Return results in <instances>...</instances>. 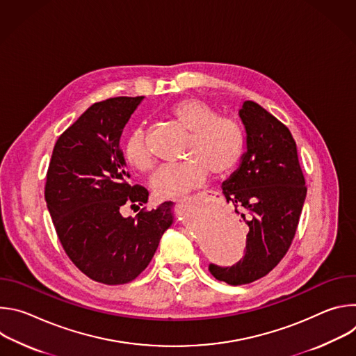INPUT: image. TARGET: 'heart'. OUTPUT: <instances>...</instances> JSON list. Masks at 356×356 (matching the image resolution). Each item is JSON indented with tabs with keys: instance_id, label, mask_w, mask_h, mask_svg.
<instances>
[{
	"instance_id": "heart-1",
	"label": "heart",
	"mask_w": 356,
	"mask_h": 356,
	"mask_svg": "<svg viewBox=\"0 0 356 356\" xmlns=\"http://www.w3.org/2000/svg\"><path fill=\"white\" fill-rule=\"evenodd\" d=\"M165 115L179 128L188 132L184 158L179 165L159 169L152 177V188L161 198L187 193L207 180L228 177L239 165L246 135L242 124L231 117L218 114V108L209 101L186 97L166 108ZM127 163L138 170L152 168V155L145 132L136 128L124 149Z\"/></svg>"
}]
</instances>
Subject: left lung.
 Listing matches in <instances>:
<instances>
[{
  "mask_svg": "<svg viewBox=\"0 0 356 356\" xmlns=\"http://www.w3.org/2000/svg\"><path fill=\"white\" fill-rule=\"evenodd\" d=\"M239 117L246 152L239 169L222 183V193L249 227L246 250L232 266H209L217 280L232 286L266 276L284 258L307 194L289 128L253 101H245Z\"/></svg>",
  "mask_w": 356,
  "mask_h": 356,
  "instance_id": "left-lung-1",
  "label": "left lung"
}]
</instances>
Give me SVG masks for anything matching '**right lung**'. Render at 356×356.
Here are the masks:
<instances>
[{
    "mask_svg": "<svg viewBox=\"0 0 356 356\" xmlns=\"http://www.w3.org/2000/svg\"><path fill=\"white\" fill-rule=\"evenodd\" d=\"M145 97L92 104L56 140L46 173L44 200L70 261L91 280L124 284L149 265L173 222L172 202L124 218V206H142L147 190L131 186L120 138Z\"/></svg>",
    "mask_w": 356,
    "mask_h": 356,
    "instance_id": "right-lung-1",
    "label": "right lung"
}]
</instances>
